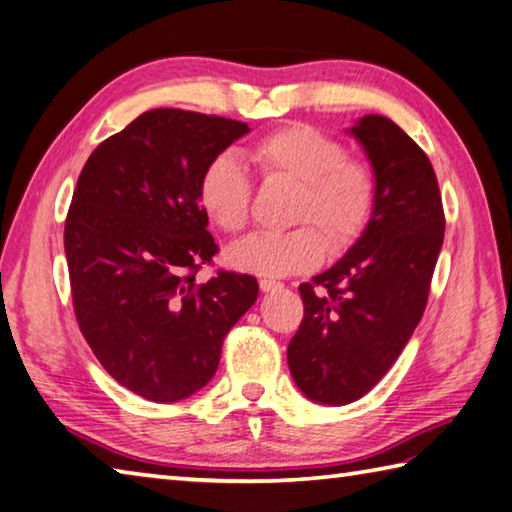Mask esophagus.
<instances>
[{
  "label": "esophagus",
  "mask_w": 512,
  "mask_h": 512,
  "mask_svg": "<svg viewBox=\"0 0 512 512\" xmlns=\"http://www.w3.org/2000/svg\"><path fill=\"white\" fill-rule=\"evenodd\" d=\"M280 287H283V285H280L278 280H271V278L260 280V291H265V294H269V291H276Z\"/></svg>",
  "instance_id": "1"
}]
</instances>
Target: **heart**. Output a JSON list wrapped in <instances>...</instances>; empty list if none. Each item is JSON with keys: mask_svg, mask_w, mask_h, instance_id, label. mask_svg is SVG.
Wrapping results in <instances>:
<instances>
[{"mask_svg": "<svg viewBox=\"0 0 512 512\" xmlns=\"http://www.w3.org/2000/svg\"><path fill=\"white\" fill-rule=\"evenodd\" d=\"M247 159L267 181L296 185L294 221L318 224L333 249L349 247L367 229L378 203L375 174L367 163L347 159L344 145L327 132L305 123L285 125L249 145ZM198 203L223 232L234 234L245 227L252 181L234 154H216L205 165L198 179ZM324 237L313 225L285 234L256 232L229 245L225 260L243 274H298L322 263L327 254Z\"/></svg>", "mask_w": 512, "mask_h": 512, "instance_id": "obj_1", "label": "heart"}]
</instances>
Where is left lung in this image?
Returning <instances> with one entry per match:
<instances>
[{"instance_id": "1", "label": "left lung", "mask_w": 512, "mask_h": 512, "mask_svg": "<svg viewBox=\"0 0 512 512\" xmlns=\"http://www.w3.org/2000/svg\"><path fill=\"white\" fill-rule=\"evenodd\" d=\"M347 132L367 154L378 203L347 254L300 285L305 318L287 349L296 387L329 406L362 398L400 358L444 241L440 187L420 145L380 114Z\"/></svg>"}]
</instances>
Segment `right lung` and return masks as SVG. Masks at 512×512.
Returning a JSON list of instances; mask_svg holds the SVG:
<instances>
[{"instance_id": "add662e5", "label": "right lung", "mask_w": 512, "mask_h": 512, "mask_svg": "<svg viewBox=\"0 0 512 512\" xmlns=\"http://www.w3.org/2000/svg\"><path fill=\"white\" fill-rule=\"evenodd\" d=\"M249 125L201 112H143L90 154L72 194L64 247L83 338L121 387L150 402L201 391L223 340L258 298L254 276L196 285L216 243L198 179Z\"/></svg>"}]
</instances>
